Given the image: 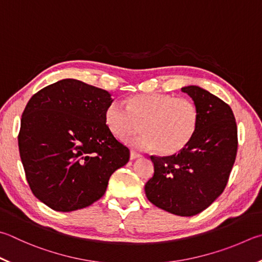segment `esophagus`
<instances>
[{"mask_svg":"<svg viewBox=\"0 0 262 262\" xmlns=\"http://www.w3.org/2000/svg\"><path fill=\"white\" fill-rule=\"evenodd\" d=\"M140 157H142L140 154H137V152H135V151H130V160L137 159V158H140Z\"/></svg>","mask_w":262,"mask_h":262,"instance_id":"1","label":"esophagus"}]
</instances>
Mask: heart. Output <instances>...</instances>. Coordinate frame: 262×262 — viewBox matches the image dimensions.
<instances>
[{"instance_id": "obj_1", "label": "heart", "mask_w": 262, "mask_h": 262, "mask_svg": "<svg viewBox=\"0 0 262 262\" xmlns=\"http://www.w3.org/2000/svg\"><path fill=\"white\" fill-rule=\"evenodd\" d=\"M108 104L104 120L113 135L122 139L142 126V135L126 138L125 143L139 150L156 149L173 155L187 146L196 133L199 111L192 101L166 94H141L126 102Z\"/></svg>"}]
</instances>
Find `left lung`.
I'll use <instances>...</instances> for the list:
<instances>
[{"instance_id":"1","label":"left lung","mask_w":262,"mask_h":262,"mask_svg":"<svg viewBox=\"0 0 262 262\" xmlns=\"http://www.w3.org/2000/svg\"><path fill=\"white\" fill-rule=\"evenodd\" d=\"M199 111V122L187 146L168 157L150 158L155 174L145 184L149 201L175 215L203 212L225 190L237 154V126L225 102L198 85L182 89Z\"/></svg>"}]
</instances>
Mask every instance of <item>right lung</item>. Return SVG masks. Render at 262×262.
<instances>
[{"instance_id": "right-lung-1", "label": "right lung", "mask_w": 262, "mask_h": 262, "mask_svg": "<svg viewBox=\"0 0 262 262\" xmlns=\"http://www.w3.org/2000/svg\"><path fill=\"white\" fill-rule=\"evenodd\" d=\"M106 90L63 79L37 92L23 112L18 145L26 180L40 202L72 212L98 201L113 172L129 160L104 120Z\"/></svg>"}]
</instances>
